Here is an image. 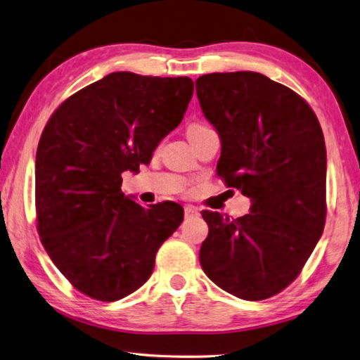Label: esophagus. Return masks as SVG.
I'll list each match as a JSON object with an SVG mask.
<instances>
[{
	"instance_id": "obj_1",
	"label": "esophagus",
	"mask_w": 360,
	"mask_h": 360,
	"mask_svg": "<svg viewBox=\"0 0 360 360\" xmlns=\"http://www.w3.org/2000/svg\"><path fill=\"white\" fill-rule=\"evenodd\" d=\"M184 215H186V219H193V217H198L200 212H198V209H195L193 206H186Z\"/></svg>"
}]
</instances>
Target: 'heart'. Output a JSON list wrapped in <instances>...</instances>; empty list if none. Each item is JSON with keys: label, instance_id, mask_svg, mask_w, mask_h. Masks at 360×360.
I'll return each mask as SVG.
<instances>
[{"label": "heart", "instance_id": "obj_1", "mask_svg": "<svg viewBox=\"0 0 360 360\" xmlns=\"http://www.w3.org/2000/svg\"><path fill=\"white\" fill-rule=\"evenodd\" d=\"M207 126H205V124H198V122H195V124H192L191 127H188V130H187V134H192V132H197V130H202V129H206Z\"/></svg>", "mask_w": 360, "mask_h": 360}]
</instances>
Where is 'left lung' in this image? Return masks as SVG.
<instances>
[{
  "mask_svg": "<svg viewBox=\"0 0 360 360\" xmlns=\"http://www.w3.org/2000/svg\"><path fill=\"white\" fill-rule=\"evenodd\" d=\"M195 86L221 140L219 178L252 202L238 219L201 212L209 233L200 264L233 296L272 297L296 280L324 230L321 126L297 93L258 72L206 74Z\"/></svg>",
  "mask_w": 360,
  "mask_h": 360,
  "instance_id": "obj_1",
  "label": "left lung"
}]
</instances>
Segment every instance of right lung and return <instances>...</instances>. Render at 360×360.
Here are the masks:
<instances>
[{
    "instance_id": "right-lung-1",
    "label": "right lung",
    "mask_w": 360,
    "mask_h": 360,
    "mask_svg": "<svg viewBox=\"0 0 360 360\" xmlns=\"http://www.w3.org/2000/svg\"><path fill=\"white\" fill-rule=\"evenodd\" d=\"M192 94L188 77L113 72L68 97L45 124L36 154L37 233L86 296L113 302L139 290L181 225L178 202L146 209L124 197L121 173L148 165Z\"/></svg>"
}]
</instances>
